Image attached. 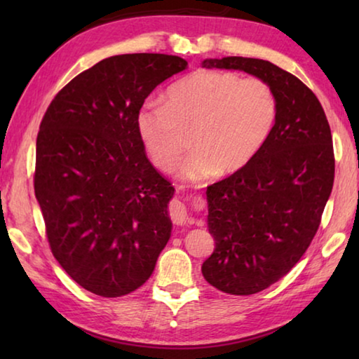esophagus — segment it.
Wrapping results in <instances>:
<instances>
[{"instance_id":"34e87169","label":"esophagus","mask_w":359,"mask_h":359,"mask_svg":"<svg viewBox=\"0 0 359 359\" xmlns=\"http://www.w3.org/2000/svg\"><path fill=\"white\" fill-rule=\"evenodd\" d=\"M169 215H171V220L174 222V224H177V226H182V224H187L190 222L185 204L177 201V199H174V201L169 204Z\"/></svg>"}]
</instances>
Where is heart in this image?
I'll return each instance as SVG.
<instances>
[{
    "mask_svg": "<svg viewBox=\"0 0 359 359\" xmlns=\"http://www.w3.org/2000/svg\"><path fill=\"white\" fill-rule=\"evenodd\" d=\"M276 120L277 100L266 82L201 69L172 83L166 101L145 100L136 131L151 165L165 172L187 149L182 130L193 131L194 151L179 166L177 177L201 184L244 169L263 149Z\"/></svg>",
    "mask_w": 359,
    "mask_h": 359,
    "instance_id": "obj_1",
    "label": "heart"
}]
</instances>
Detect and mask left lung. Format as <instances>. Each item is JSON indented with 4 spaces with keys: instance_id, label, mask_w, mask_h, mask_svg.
Returning <instances> with one entry per match:
<instances>
[{
    "instance_id": "1",
    "label": "left lung",
    "mask_w": 359,
    "mask_h": 359,
    "mask_svg": "<svg viewBox=\"0 0 359 359\" xmlns=\"http://www.w3.org/2000/svg\"><path fill=\"white\" fill-rule=\"evenodd\" d=\"M201 65L244 71L277 100L276 125L259 154L205 191L215 248L203 276L224 293L255 294L287 276L317 233L334 184L331 128L312 90L274 63L224 57Z\"/></svg>"
}]
</instances>
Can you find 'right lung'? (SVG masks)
Instances as JSON below:
<instances>
[{"label":"right lung","instance_id":"obj_1","mask_svg":"<svg viewBox=\"0 0 359 359\" xmlns=\"http://www.w3.org/2000/svg\"><path fill=\"white\" fill-rule=\"evenodd\" d=\"M187 66L165 53L104 58L72 79L41 121L34 194L48 244L66 274L98 296L147 282L171 238L174 187L145 155L136 114Z\"/></svg>","mask_w":359,"mask_h":359}]
</instances>
